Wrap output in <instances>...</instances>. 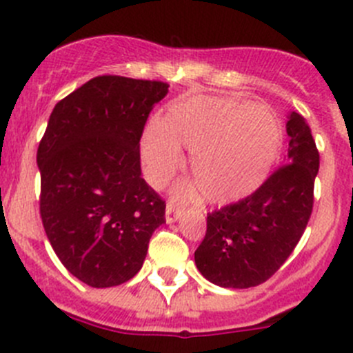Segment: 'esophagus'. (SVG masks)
Returning a JSON list of instances; mask_svg holds the SVG:
<instances>
[{"instance_id": "1", "label": "esophagus", "mask_w": 353, "mask_h": 353, "mask_svg": "<svg viewBox=\"0 0 353 353\" xmlns=\"http://www.w3.org/2000/svg\"><path fill=\"white\" fill-rule=\"evenodd\" d=\"M179 213H181V210L177 208L176 205H174V201L167 203V208H165V219H167V222H169V223L176 222V220L179 219Z\"/></svg>"}]
</instances>
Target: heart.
I'll return each mask as SVG.
<instances>
[{
    "label": "heart",
    "mask_w": 353,
    "mask_h": 353,
    "mask_svg": "<svg viewBox=\"0 0 353 353\" xmlns=\"http://www.w3.org/2000/svg\"><path fill=\"white\" fill-rule=\"evenodd\" d=\"M282 126L266 105L237 97L186 95L152 121L141 140L147 174L163 184L191 150V174L212 203H232L258 190L279 159ZM194 194V188H184Z\"/></svg>",
    "instance_id": "b5f03b06"
}]
</instances>
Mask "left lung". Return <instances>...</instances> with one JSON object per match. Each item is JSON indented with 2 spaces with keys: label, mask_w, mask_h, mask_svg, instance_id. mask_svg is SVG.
Segmentation results:
<instances>
[{
  "label": "left lung",
  "mask_w": 353,
  "mask_h": 353,
  "mask_svg": "<svg viewBox=\"0 0 353 353\" xmlns=\"http://www.w3.org/2000/svg\"><path fill=\"white\" fill-rule=\"evenodd\" d=\"M288 157L248 198L206 215L194 261L206 280L249 288L272 279L295 249L314 205L319 152L304 117L287 121Z\"/></svg>",
  "instance_id": "obj_1"
}]
</instances>
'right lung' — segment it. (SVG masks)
<instances>
[{
	"label": "right lung",
	"mask_w": 353,
	"mask_h": 353,
	"mask_svg": "<svg viewBox=\"0 0 353 353\" xmlns=\"http://www.w3.org/2000/svg\"><path fill=\"white\" fill-rule=\"evenodd\" d=\"M169 85L102 74L52 109L37 148L39 212L63 266L87 285L140 272L165 222V201L141 177L140 140Z\"/></svg>",
	"instance_id": "obj_1"
}]
</instances>
